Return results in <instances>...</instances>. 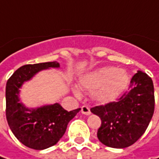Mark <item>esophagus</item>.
Returning a JSON list of instances; mask_svg holds the SVG:
<instances>
[{
    "label": "esophagus",
    "mask_w": 159,
    "mask_h": 159,
    "mask_svg": "<svg viewBox=\"0 0 159 159\" xmlns=\"http://www.w3.org/2000/svg\"><path fill=\"white\" fill-rule=\"evenodd\" d=\"M81 112L84 115H90L91 114V111L87 106H82L81 107Z\"/></svg>",
    "instance_id": "esophagus-1"
}]
</instances>
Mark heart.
Instances as JSON below:
<instances>
[{"instance_id":"heart-1","label":"heart","mask_w":159,"mask_h":159,"mask_svg":"<svg viewBox=\"0 0 159 159\" xmlns=\"http://www.w3.org/2000/svg\"><path fill=\"white\" fill-rule=\"evenodd\" d=\"M129 75L123 69L114 66H103L83 75L79 79L81 87L92 90V97L101 103L115 101L129 84ZM72 92L75 96L81 95L77 86H73Z\"/></svg>"}]
</instances>
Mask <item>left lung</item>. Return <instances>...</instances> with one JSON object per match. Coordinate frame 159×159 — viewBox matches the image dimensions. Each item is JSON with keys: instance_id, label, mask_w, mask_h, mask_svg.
Masks as SVG:
<instances>
[{"instance_id": "obj_1", "label": "left lung", "mask_w": 159, "mask_h": 159, "mask_svg": "<svg viewBox=\"0 0 159 159\" xmlns=\"http://www.w3.org/2000/svg\"><path fill=\"white\" fill-rule=\"evenodd\" d=\"M154 108L153 81L146 73L139 70L130 80L129 91L118 102L91 109L102 120L97 131L98 139L114 148L134 144L146 131Z\"/></svg>"}]
</instances>
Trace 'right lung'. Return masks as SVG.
I'll return each mask as SVG.
<instances>
[{"mask_svg": "<svg viewBox=\"0 0 159 159\" xmlns=\"http://www.w3.org/2000/svg\"><path fill=\"white\" fill-rule=\"evenodd\" d=\"M57 61L26 65L15 71L6 84V118L14 136L28 148L37 150L56 145L68 122L81 109L66 111L58 102L29 108L20 101V88L40 71L59 68Z\"/></svg>", "mask_w": 159, "mask_h": 159, "instance_id": "add662e5", "label": "right lung"}]
</instances>
